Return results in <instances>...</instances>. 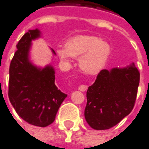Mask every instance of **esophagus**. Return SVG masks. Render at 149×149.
<instances>
[{"mask_svg":"<svg viewBox=\"0 0 149 149\" xmlns=\"http://www.w3.org/2000/svg\"><path fill=\"white\" fill-rule=\"evenodd\" d=\"M87 89V86H86V85H80V86L78 87V90H80L81 92H85Z\"/></svg>","mask_w":149,"mask_h":149,"instance_id":"obj_1","label":"esophagus"}]
</instances>
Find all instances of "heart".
Returning <instances> with one entry per match:
<instances>
[{"mask_svg":"<svg viewBox=\"0 0 149 149\" xmlns=\"http://www.w3.org/2000/svg\"><path fill=\"white\" fill-rule=\"evenodd\" d=\"M61 60L69 62L72 56H80L79 67L87 74H97L104 68L110 54V47L98 37L80 35L70 38L65 46L56 48Z\"/></svg>","mask_w":149,"mask_h":149,"instance_id":"heart-1","label":"heart"}]
</instances>
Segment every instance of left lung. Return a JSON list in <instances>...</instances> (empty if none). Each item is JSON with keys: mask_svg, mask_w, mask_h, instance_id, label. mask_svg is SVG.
<instances>
[{"mask_svg": "<svg viewBox=\"0 0 149 149\" xmlns=\"http://www.w3.org/2000/svg\"><path fill=\"white\" fill-rule=\"evenodd\" d=\"M139 79L134 63L127 68L102 70L87 91L84 115L90 127L96 130L109 129L131 113Z\"/></svg>", "mask_w": 149, "mask_h": 149, "instance_id": "obj_1", "label": "left lung"}]
</instances>
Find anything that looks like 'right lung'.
I'll use <instances>...</instances> for the list:
<instances>
[{
    "label": "right lung",
    "instance_id": "right-lung-1",
    "mask_svg": "<svg viewBox=\"0 0 149 149\" xmlns=\"http://www.w3.org/2000/svg\"><path fill=\"white\" fill-rule=\"evenodd\" d=\"M40 36L39 30H30L16 45L9 68L8 97L17 114L28 123L47 127L54 122L67 94L55 85L52 67L38 68L29 60L32 40ZM55 54V52L52 50Z\"/></svg>",
    "mask_w": 149,
    "mask_h": 149
}]
</instances>
